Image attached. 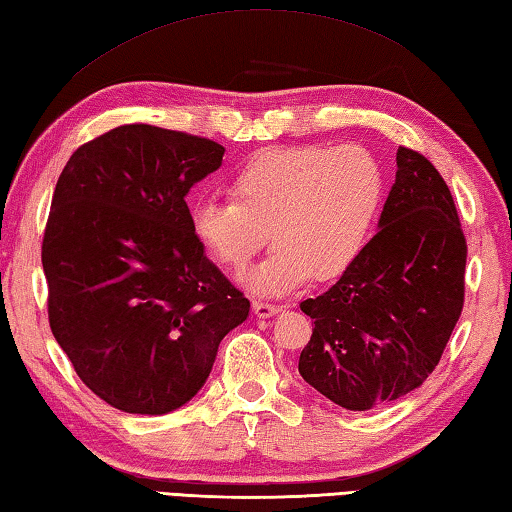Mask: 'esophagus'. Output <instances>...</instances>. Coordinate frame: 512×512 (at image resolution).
<instances>
[{
	"instance_id": "34e87169",
	"label": "esophagus",
	"mask_w": 512,
	"mask_h": 512,
	"mask_svg": "<svg viewBox=\"0 0 512 512\" xmlns=\"http://www.w3.org/2000/svg\"><path fill=\"white\" fill-rule=\"evenodd\" d=\"M253 311H255L257 318H271V315L282 311V306L268 304V302H262V300H255V302H253Z\"/></svg>"
}]
</instances>
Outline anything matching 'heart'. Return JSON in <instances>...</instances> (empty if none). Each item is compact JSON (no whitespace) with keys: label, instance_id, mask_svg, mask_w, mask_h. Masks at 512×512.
Here are the masks:
<instances>
[{"label":"heart","instance_id":"heart-1","mask_svg":"<svg viewBox=\"0 0 512 512\" xmlns=\"http://www.w3.org/2000/svg\"><path fill=\"white\" fill-rule=\"evenodd\" d=\"M232 201H199L190 212L197 244L232 273L273 239L277 248L244 284L284 295L315 277L333 282L365 253L385 203V170L360 145L262 150L228 183Z\"/></svg>","mask_w":512,"mask_h":512}]
</instances>
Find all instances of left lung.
Segmentation results:
<instances>
[{
  "label": "left lung",
  "instance_id": "obj_1",
  "mask_svg": "<svg viewBox=\"0 0 512 512\" xmlns=\"http://www.w3.org/2000/svg\"><path fill=\"white\" fill-rule=\"evenodd\" d=\"M466 257L443 176L398 147L396 181L367 250L327 293L300 304L315 324L300 376L351 412L421 387L461 315Z\"/></svg>",
  "mask_w": 512,
  "mask_h": 512
}]
</instances>
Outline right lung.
<instances>
[{"label":"right lung","mask_w":512,"mask_h":512,"mask_svg":"<svg viewBox=\"0 0 512 512\" xmlns=\"http://www.w3.org/2000/svg\"><path fill=\"white\" fill-rule=\"evenodd\" d=\"M224 152L208 138L120 125L78 147L55 185L42 241L49 324L82 383L116 410H179L248 318L185 203Z\"/></svg>","instance_id":"1"}]
</instances>
